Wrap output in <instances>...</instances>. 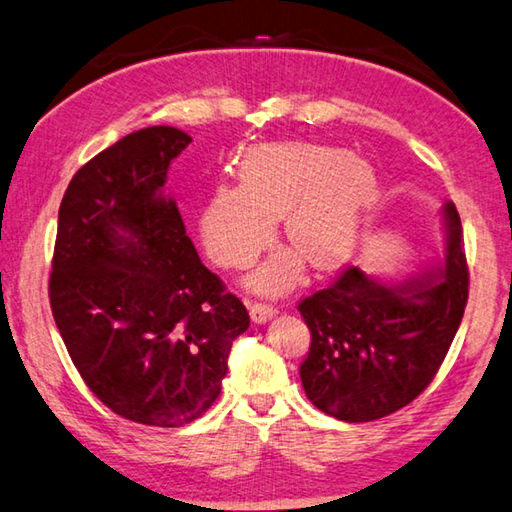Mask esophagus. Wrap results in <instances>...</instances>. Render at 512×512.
I'll use <instances>...</instances> for the list:
<instances>
[{
    "instance_id": "esophagus-1",
    "label": "esophagus",
    "mask_w": 512,
    "mask_h": 512,
    "mask_svg": "<svg viewBox=\"0 0 512 512\" xmlns=\"http://www.w3.org/2000/svg\"><path fill=\"white\" fill-rule=\"evenodd\" d=\"M275 315V306L273 304H262V302H253L250 304V318L257 324H264L266 320H271Z\"/></svg>"
}]
</instances>
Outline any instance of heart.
Instances as JSON below:
<instances>
[{
	"label": "heart",
	"instance_id": "obj_1",
	"mask_svg": "<svg viewBox=\"0 0 512 512\" xmlns=\"http://www.w3.org/2000/svg\"><path fill=\"white\" fill-rule=\"evenodd\" d=\"M239 183L221 181L199 210L210 259L248 268L273 244L282 219L286 241L318 271L351 257L376 203V172L360 156L313 143L253 145L237 161ZM302 259L280 250L250 277L259 293L280 295L297 280Z\"/></svg>",
	"mask_w": 512,
	"mask_h": 512
}]
</instances>
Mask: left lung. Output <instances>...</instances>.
<instances>
[{
	"label": "left lung",
	"mask_w": 512,
	"mask_h": 512,
	"mask_svg": "<svg viewBox=\"0 0 512 512\" xmlns=\"http://www.w3.org/2000/svg\"><path fill=\"white\" fill-rule=\"evenodd\" d=\"M445 262L432 275L385 286L347 266L297 304L311 331L300 365L306 398L347 423L410 405L443 365L468 302V262L454 203H445Z\"/></svg>",
	"instance_id": "left-lung-1"
}]
</instances>
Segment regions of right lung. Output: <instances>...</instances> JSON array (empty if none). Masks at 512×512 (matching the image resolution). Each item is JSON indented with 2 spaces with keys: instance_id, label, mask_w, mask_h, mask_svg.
<instances>
[{
  "instance_id": "add662e5",
  "label": "right lung",
  "mask_w": 512,
  "mask_h": 512,
  "mask_svg": "<svg viewBox=\"0 0 512 512\" xmlns=\"http://www.w3.org/2000/svg\"><path fill=\"white\" fill-rule=\"evenodd\" d=\"M192 138L138 129L73 174L58 215L49 300L87 387L111 412L154 427L206 414L221 392L246 306L201 264L167 167Z\"/></svg>"
}]
</instances>
